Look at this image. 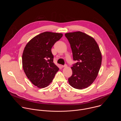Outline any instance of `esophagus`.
Here are the masks:
<instances>
[{"instance_id": "1", "label": "esophagus", "mask_w": 121, "mask_h": 121, "mask_svg": "<svg viewBox=\"0 0 121 121\" xmlns=\"http://www.w3.org/2000/svg\"><path fill=\"white\" fill-rule=\"evenodd\" d=\"M62 67L63 68V67H67V65H62Z\"/></svg>"}]
</instances>
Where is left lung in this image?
<instances>
[{"label":"left lung","instance_id":"8db88e82","mask_svg":"<svg viewBox=\"0 0 121 121\" xmlns=\"http://www.w3.org/2000/svg\"><path fill=\"white\" fill-rule=\"evenodd\" d=\"M65 36L70 44L73 59L77 61L71 67L69 84L78 90L87 88L96 78L101 65L99 48L93 37L84 32H68Z\"/></svg>","mask_w":121,"mask_h":121}]
</instances>
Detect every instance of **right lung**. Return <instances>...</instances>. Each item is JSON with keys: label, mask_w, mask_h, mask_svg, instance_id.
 Instances as JSON below:
<instances>
[{"label": "right lung", "mask_w": 121, "mask_h": 121, "mask_svg": "<svg viewBox=\"0 0 121 121\" xmlns=\"http://www.w3.org/2000/svg\"><path fill=\"white\" fill-rule=\"evenodd\" d=\"M62 36V33L45 31L31 39L24 48L23 70L30 82L39 88L47 87L59 70L53 62L51 49Z\"/></svg>", "instance_id": "add662e5"}]
</instances>
